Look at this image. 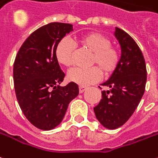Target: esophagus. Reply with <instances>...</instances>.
<instances>
[{"label": "esophagus", "mask_w": 158, "mask_h": 158, "mask_svg": "<svg viewBox=\"0 0 158 158\" xmlns=\"http://www.w3.org/2000/svg\"><path fill=\"white\" fill-rule=\"evenodd\" d=\"M86 89H87V87L83 86V85H80V86H79V93H83V92L86 90Z\"/></svg>", "instance_id": "obj_1"}]
</instances>
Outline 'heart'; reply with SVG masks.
<instances>
[{
  "mask_svg": "<svg viewBox=\"0 0 158 158\" xmlns=\"http://www.w3.org/2000/svg\"><path fill=\"white\" fill-rule=\"evenodd\" d=\"M77 43L84 49L92 52L89 68H76L68 73V79L80 85H88L98 82L102 76L113 74L121 62L120 49L111 44L109 37L98 31L85 33L77 37ZM76 48L74 44L68 38H63L57 44L56 56L58 62L65 67L74 64Z\"/></svg>",
  "mask_w": 158,
  "mask_h": 158,
  "instance_id": "b5f03b06",
  "label": "heart"
}]
</instances>
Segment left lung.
I'll use <instances>...</instances> for the list:
<instances>
[{
	"mask_svg": "<svg viewBox=\"0 0 158 158\" xmlns=\"http://www.w3.org/2000/svg\"><path fill=\"white\" fill-rule=\"evenodd\" d=\"M115 37L121 47V62L110 79L102 85V99L94 108L96 117L104 127L115 129L125 124L140 102L145 90L147 71L142 51L136 42L116 27Z\"/></svg>",
	"mask_w": 158,
	"mask_h": 158,
	"instance_id": "left-lung-1",
	"label": "left lung"
}]
</instances>
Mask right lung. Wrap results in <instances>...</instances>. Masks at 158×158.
<instances>
[{"mask_svg": "<svg viewBox=\"0 0 158 158\" xmlns=\"http://www.w3.org/2000/svg\"><path fill=\"white\" fill-rule=\"evenodd\" d=\"M73 25L53 22L33 31L23 43L14 63L15 94L27 120L41 130H50L62 121L68 104L79 94L74 82L60 86L65 78L56 59L57 44Z\"/></svg>", "mask_w": 158, "mask_h": 158, "instance_id": "obj_1", "label": "right lung"}]
</instances>
